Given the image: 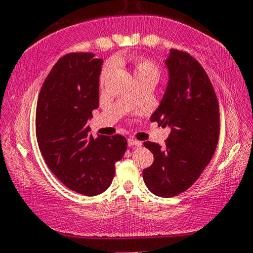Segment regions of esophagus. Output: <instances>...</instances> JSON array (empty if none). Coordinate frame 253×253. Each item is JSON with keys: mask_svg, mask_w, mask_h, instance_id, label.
<instances>
[{"mask_svg": "<svg viewBox=\"0 0 253 253\" xmlns=\"http://www.w3.org/2000/svg\"><path fill=\"white\" fill-rule=\"evenodd\" d=\"M127 142H128V147H141V145H142L141 141L135 140V138H133V137L128 138Z\"/></svg>", "mask_w": 253, "mask_h": 253, "instance_id": "34e87169", "label": "esophagus"}]
</instances>
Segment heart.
<instances>
[{
	"instance_id": "b5f03b06",
	"label": "heart",
	"mask_w": 253,
	"mask_h": 253,
	"mask_svg": "<svg viewBox=\"0 0 253 253\" xmlns=\"http://www.w3.org/2000/svg\"><path fill=\"white\" fill-rule=\"evenodd\" d=\"M134 64H135L134 73L136 79H147V78H151V79H155L156 81L158 80L159 69L154 62H151V60L145 59V58H136L135 59ZM112 66H113L112 63L106 64L104 70H103L102 72V80L104 79L106 74L110 72V70L112 69Z\"/></svg>"
}]
</instances>
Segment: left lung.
<instances>
[{
    "instance_id": "obj_1",
    "label": "left lung",
    "mask_w": 253,
    "mask_h": 253,
    "mask_svg": "<svg viewBox=\"0 0 253 253\" xmlns=\"http://www.w3.org/2000/svg\"><path fill=\"white\" fill-rule=\"evenodd\" d=\"M169 83L150 120L170 133L162 148L144 142L154 163L143 169V180L152 194L176 196L193 186L214 154L219 140L218 98L208 74L193 56L170 49L165 59Z\"/></svg>"
}]
</instances>
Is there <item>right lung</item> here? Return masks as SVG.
Instances as JSON below:
<instances>
[{
	"label": "right lung",
	"instance_id": "add662e5",
	"mask_svg": "<svg viewBox=\"0 0 253 253\" xmlns=\"http://www.w3.org/2000/svg\"><path fill=\"white\" fill-rule=\"evenodd\" d=\"M102 64L89 52L62 57L42 84L35 118L39 148L49 169L67 188L86 196L108 189L115 164L127 149L123 135L89 134Z\"/></svg>",
	"mask_w": 253,
	"mask_h": 253
}]
</instances>
